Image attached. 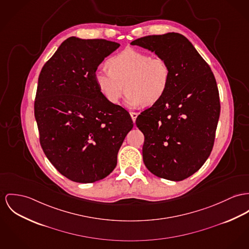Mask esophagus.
<instances>
[{"instance_id":"1","label":"esophagus","mask_w":249,"mask_h":249,"mask_svg":"<svg viewBox=\"0 0 249 249\" xmlns=\"http://www.w3.org/2000/svg\"><path fill=\"white\" fill-rule=\"evenodd\" d=\"M130 115H131V117H132V119H133V121L134 122L138 114H137V113H134V112H132V113H130Z\"/></svg>"}]
</instances>
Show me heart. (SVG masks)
<instances>
[{
  "label": "heart",
  "mask_w": 249,
  "mask_h": 249,
  "mask_svg": "<svg viewBox=\"0 0 249 249\" xmlns=\"http://www.w3.org/2000/svg\"><path fill=\"white\" fill-rule=\"evenodd\" d=\"M106 64L108 70L97 69L94 78L98 91L112 104L118 103L125 87V103L132 108L157 103L170 87L171 68L163 57L129 48L110 57Z\"/></svg>",
  "instance_id": "1"
}]
</instances>
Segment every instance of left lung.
Here are the masks:
<instances>
[{"label": "left lung", "instance_id": "obj_1", "mask_svg": "<svg viewBox=\"0 0 249 249\" xmlns=\"http://www.w3.org/2000/svg\"><path fill=\"white\" fill-rule=\"evenodd\" d=\"M131 44L154 52L171 68L166 95L135 121L145 136L144 164L160 178L182 181L204 165L213 148L221 109L215 77L179 33L146 36Z\"/></svg>", "mask_w": 249, "mask_h": 249}]
</instances>
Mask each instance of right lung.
Segmentation results:
<instances>
[{"mask_svg":"<svg viewBox=\"0 0 249 249\" xmlns=\"http://www.w3.org/2000/svg\"><path fill=\"white\" fill-rule=\"evenodd\" d=\"M119 43L70 37L43 65L34 104L40 146L58 172L77 183L108 176L134 123L96 87L94 74Z\"/></svg>","mask_w":249,"mask_h":249,"instance_id":"obj_1","label":"right lung"}]
</instances>
